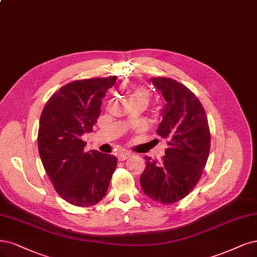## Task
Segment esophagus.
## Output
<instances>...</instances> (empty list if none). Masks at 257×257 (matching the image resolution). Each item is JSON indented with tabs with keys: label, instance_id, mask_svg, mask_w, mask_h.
<instances>
[{
	"label": "esophagus",
	"instance_id": "esophagus-1",
	"mask_svg": "<svg viewBox=\"0 0 257 257\" xmlns=\"http://www.w3.org/2000/svg\"><path fill=\"white\" fill-rule=\"evenodd\" d=\"M131 155L132 154L128 152H121L118 154V159L120 162H123V161H125V159H127L128 157H131Z\"/></svg>",
	"mask_w": 257,
	"mask_h": 257
}]
</instances>
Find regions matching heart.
I'll return each instance as SVG.
<instances>
[{
    "instance_id": "obj_1",
    "label": "heart",
    "mask_w": 257,
    "mask_h": 257,
    "mask_svg": "<svg viewBox=\"0 0 257 257\" xmlns=\"http://www.w3.org/2000/svg\"><path fill=\"white\" fill-rule=\"evenodd\" d=\"M134 100H145L147 103L149 102V92L145 89H137L133 92L131 96V102Z\"/></svg>"
}]
</instances>
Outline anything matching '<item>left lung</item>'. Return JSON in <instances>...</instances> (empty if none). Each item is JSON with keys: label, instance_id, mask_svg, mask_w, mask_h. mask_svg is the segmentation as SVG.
<instances>
[{"label": "left lung", "instance_id": "left-lung-1", "mask_svg": "<svg viewBox=\"0 0 257 257\" xmlns=\"http://www.w3.org/2000/svg\"><path fill=\"white\" fill-rule=\"evenodd\" d=\"M151 82L164 100L156 133L168 148L162 162L146 157L140 185L149 198L170 204L199 182L209 154L210 133L204 108L187 87L168 77H152Z\"/></svg>", "mask_w": 257, "mask_h": 257}]
</instances>
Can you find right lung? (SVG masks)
<instances>
[{"mask_svg":"<svg viewBox=\"0 0 257 257\" xmlns=\"http://www.w3.org/2000/svg\"><path fill=\"white\" fill-rule=\"evenodd\" d=\"M117 76L69 83L53 94L41 112L38 151L44 170L59 196L75 206L89 207L107 192L116 156L85 152V133L101 113L102 99Z\"/></svg>","mask_w":257,"mask_h":257,"instance_id":"1","label":"right lung"}]
</instances>
